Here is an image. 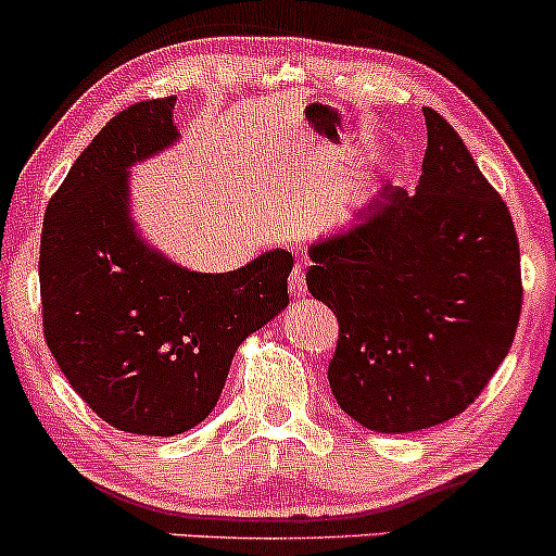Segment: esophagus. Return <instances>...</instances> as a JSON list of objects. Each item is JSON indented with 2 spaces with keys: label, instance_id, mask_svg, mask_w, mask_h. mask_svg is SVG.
I'll use <instances>...</instances> for the list:
<instances>
[{
  "label": "esophagus",
  "instance_id": "obj_1",
  "mask_svg": "<svg viewBox=\"0 0 556 556\" xmlns=\"http://www.w3.org/2000/svg\"><path fill=\"white\" fill-rule=\"evenodd\" d=\"M290 292L292 295H306L308 292V285H306V268H303L301 264H295V268H292L290 274Z\"/></svg>",
  "mask_w": 556,
  "mask_h": 556
}]
</instances>
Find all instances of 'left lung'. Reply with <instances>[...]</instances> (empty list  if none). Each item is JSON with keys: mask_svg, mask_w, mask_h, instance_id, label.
Wrapping results in <instances>:
<instances>
[{"mask_svg": "<svg viewBox=\"0 0 556 556\" xmlns=\"http://www.w3.org/2000/svg\"><path fill=\"white\" fill-rule=\"evenodd\" d=\"M417 192L386 185L362 222L311 245L308 292L338 316L329 388L375 432L454 419L515 340L520 242L509 208L446 118L425 108Z\"/></svg>", "mask_w": 556, "mask_h": 556, "instance_id": "obj_1", "label": "left lung"}]
</instances>
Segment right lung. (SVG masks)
<instances>
[{"mask_svg": "<svg viewBox=\"0 0 556 556\" xmlns=\"http://www.w3.org/2000/svg\"><path fill=\"white\" fill-rule=\"evenodd\" d=\"M174 97L121 110L47 203L39 250L45 340L97 417L170 438L216 406L248 334L290 303L292 255L271 250L227 274L170 264L129 218V166L168 148Z\"/></svg>", "mask_w": 556, "mask_h": 556, "instance_id": "right-lung-1", "label": "right lung"}]
</instances>
